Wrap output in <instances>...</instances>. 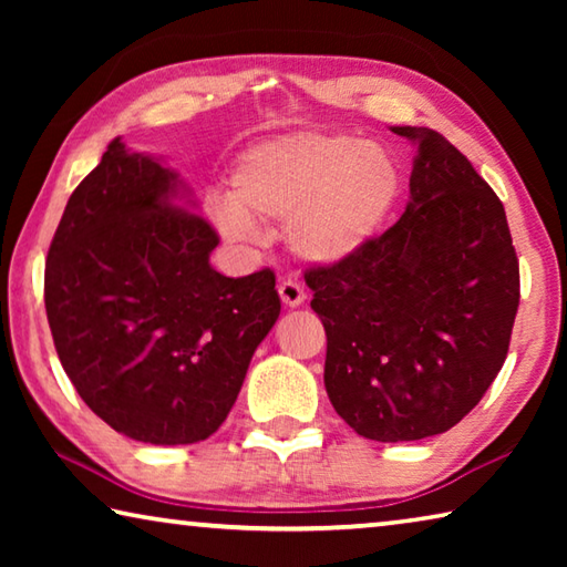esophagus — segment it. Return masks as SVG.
I'll return each mask as SVG.
<instances>
[{"mask_svg": "<svg viewBox=\"0 0 567 567\" xmlns=\"http://www.w3.org/2000/svg\"><path fill=\"white\" fill-rule=\"evenodd\" d=\"M277 292H280V300L285 307H300L307 297L305 287L297 280H282L280 287H277Z\"/></svg>", "mask_w": 567, "mask_h": 567, "instance_id": "1", "label": "esophagus"}]
</instances>
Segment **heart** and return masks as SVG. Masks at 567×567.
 <instances>
[{
  "instance_id": "b5f03b06",
  "label": "heart",
  "mask_w": 567,
  "mask_h": 567,
  "mask_svg": "<svg viewBox=\"0 0 567 567\" xmlns=\"http://www.w3.org/2000/svg\"><path fill=\"white\" fill-rule=\"evenodd\" d=\"M398 189V169L380 147L338 134H290L239 159L215 223L235 239L252 237V223H287L297 255L330 265L375 239Z\"/></svg>"
}]
</instances>
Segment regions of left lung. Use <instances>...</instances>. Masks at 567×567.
Here are the masks:
<instances>
[{
  "label": "left lung",
  "mask_w": 567,
  "mask_h": 567,
  "mask_svg": "<svg viewBox=\"0 0 567 567\" xmlns=\"http://www.w3.org/2000/svg\"><path fill=\"white\" fill-rule=\"evenodd\" d=\"M410 203L388 233L310 267V307L328 334L324 390L354 433L408 443L457 425L511 348L520 267L505 207L470 159L427 127Z\"/></svg>",
  "instance_id": "left-lung-1"
}]
</instances>
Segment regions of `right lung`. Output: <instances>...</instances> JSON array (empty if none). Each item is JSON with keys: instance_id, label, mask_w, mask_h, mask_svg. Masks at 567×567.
<instances>
[{"instance_id": "right-lung-1", "label": "right lung", "mask_w": 567, "mask_h": 567, "mask_svg": "<svg viewBox=\"0 0 567 567\" xmlns=\"http://www.w3.org/2000/svg\"><path fill=\"white\" fill-rule=\"evenodd\" d=\"M217 243L177 172L120 137L72 192L47 255V320L66 378L117 433L189 445L233 410L280 295L267 267L219 275Z\"/></svg>"}]
</instances>
